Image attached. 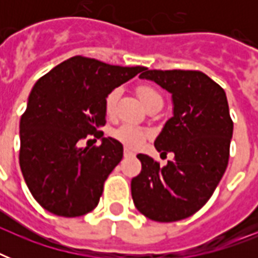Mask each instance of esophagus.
<instances>
[{
    "instance_id": "1",
    "label": "esophagus",
    "mask_w": 258,
    "mask_h": 258,
    "mask_svg": "<svg viewBox=\"0 0 258 258\" xmlns=\"http://www.w3.org/2000/svg\"><path fill=\"white\" fill-rule=\"evenodd\" d=\"M123 154H124V157H134L133 151H131L130 149H127V147L124 149V153H123Z\"/></svg>"
}]
</instances>
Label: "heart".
<instances>
[{
	"label": "heart",
	"instance_id": "b5f03b06",
	"mask_svg": "<svg viewBox=\"0 0 258 258\" xmlns=\"http://www.w3.org/2000/svg\"><path fill=\"white\" fill-rule=\"evenodd\" d=\"M138 93H139L142 103L145 105L149 104L150 101L154 100V99L161 97V95L155 89L151 88V87H141V88L138 89ZM119 96H120V88H115L105 97V112H107L108 116H113L115 115ZM112 135L115 139L121 142L123 145H125L130 149H137V147H139L142 145V142L146 139L147 133H146L145 130H142L141 127H138V125L125 123V124H121L119 128L115 130Z\"/></svg>",
	"mask_w": 258,
	"mask_h": 258
}]
</instances>
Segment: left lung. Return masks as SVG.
<instances>
[{"instance_id": "8db88e82", "label": "left lung", "mask_w": 258, "mask_h": 258, "mask_svg": "<svg viewBox=\"0 0 258 258\" xmlns=\"http://www.w3.org/2000/svg\"><path fill=\"white\" fill-rule=\"evenodd\" d=\"M139 78L171 93L172 116L154 146L174 154V161L161 167L138 155L142 171L131 180L134 204L153 221L184 220L208 202L228 167L233 121L226 93L200 71L146 68Z\"/></svg>"}]
</instances>
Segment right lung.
I'll use <instances>...</instances> for the list:
<instances>
[{
    "mask_svg": "<svg viewBox=\"0 0 258 258\" xmlns=\"http://www.w3.org/2000/svg\"><path fill=\"white\" fill-rule=\"evenodd\" d=\"M145 70L75 56L34 84L20 121V167L45 210L80 217L96 208L104 180L123 158L120 142L99 131L105 97ZM87 135L100 137L101 146L82 148Z\"/></svg>",
    "mask_w": 258,
    "mask_h": 258,
    "instance_id": "right-lung-1",
    "label": "right lung"
}]
</instances>
